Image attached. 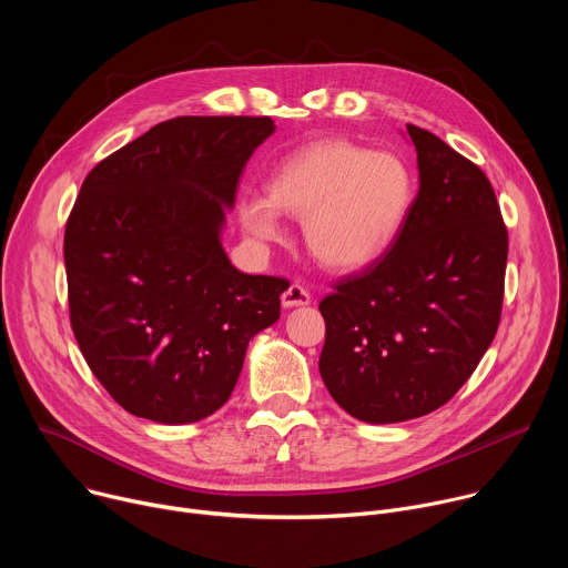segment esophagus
Instances as JSON below:
<instances>
[{
    "label": "esophagus",
    "instance_id": "34e87169",
    "mask_svg": "<svg viewBox=\"0 0 568 568\" xmlns=\"http://www.w3.org/2000/svg\"><path fill=\"white\" fill-rule=\"evenodd\" d=\"M310 301H312L310 292H307L303 285H298V283H292V285L283 292V296H281L283 307H298V305H307Z\"/></svg>",
    "mask_w": 568,
    "mask_h": 568
}]
</instances>
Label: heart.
<instances>
[{
	"instance_id": "b5f03b06",
	"label": "heart",
	"mask_w": 568,
	"mask_h": 568,
	"mask_svg": "<svg viewBox=\"0 0 568 568\" xmlns=\"http://www.w3.org/2000/svg\"><path fill=\"white\" fill-rule=\"evenodd\" d=\"M416 180L395 152L335 139L307 145L272 171L267 195L237 200V220L258 242H283L281 213L303 220L305 245L333 270L382 256L407 224Z\"/></svg>"
}]
</instances>
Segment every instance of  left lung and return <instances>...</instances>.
Wrapping results in <instances>:
<instances>
[{"instance_id":"left-lung-1","label":"left lung","mask_w":568,"mask_h":568,"mask_svg":"<svg viewBox=\"0 0 568 568\" xmlns=\"http://www.w3.org/2000/svg\"><path fill=\"white\" fill-rule=\"evenodd\" d=\"M420 186L384 258L318 303L321 379L371 425L427 416L490 348L504 303L508 231L495 189L436 134L407 125Z\"/></svg>"}]
</instances>
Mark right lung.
<instances>
[{"mask_svg":"<svg viewBox=\"0 0 568 568\" xmlns=\"http://www.w3.org/2000/svg\"><path fill=\"white\" fill-rule=\"evenodd\" d=\"M270 116H180L85 178L64 229L73 337L136 418L189 425L229 399L250 342L281 316L285 278L235 270L226 211Z\"/></svg>","mask_w":568,"mask_h":568,"instance_id":"add662e5","label":"right lung"}]
</instances>
